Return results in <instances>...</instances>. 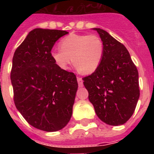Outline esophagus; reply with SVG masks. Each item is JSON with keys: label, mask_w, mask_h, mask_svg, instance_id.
<instances>
[{"label": "esophagus", "mask_w": 154, "mask_h": 154, "mask_svg": "<svg viewBox=\"0 0 154 154\" xmlns=\"http://www.w3.org/2000/svg\"><path fill=\"white\" fill-rule=\"evenodd\" d=\"M77 82H78V86L79 87L83 86V81H82V77H77Z\"/></svg>", "instance_id": "obj_1"}]
</instances>
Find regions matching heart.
<instances>
[{
    "label": "heart",
    "instance_id": "1",
    "mask_svg": "<svg viewBox=\"0 0 154 154\" xmlns=\"http://www.w3.org/2000/svg\"><path fill=\"white\" fill-rule=\"evenodd\" d=\"M60 50H53L52 59L63 70L72 63L82 74H91L101 65L104 57V44L97 35L71 33L60 42Z\"/></svg>",
    "mask_w": 154,
    "mask_h": 154
}]
</instances>
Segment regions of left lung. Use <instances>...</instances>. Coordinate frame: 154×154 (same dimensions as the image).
<instances>
[{
  "label": "left lung",
  "instance_id": "1",
  "mask_svg": "<svg viewBox=\"0 0 154 154\" xmlns=\"http://www.w3.org/2000/svg\"><path fill=\"white\" fill-rule=\"evenodd\" d=\"M104 44L98 69L83 78L97 117L109 125L125 124L140 96L138 72L125 47L105 30L94 28Z\"/></svg>",
  "mask_w": 154,
  "mask_h": 154
}]
</instances>
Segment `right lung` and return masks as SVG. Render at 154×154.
<instances>
[{"mask_svg": "<svg viewBox=\"0 0 154 154\" xmlns=\"http://www.w3.org/2000/svg\"><path fill=\"white\" fill-rule=\"evenodd\" d=\"M68 33L35 29L13 55L10 78L16 107L29 124L43 131H58L72 117L77 77L60 69L51 57L55 42Z\"/></svg>", "mask_w": 154, "mask_h": 154, "instance_id": "right-lung-1", "label": "right lung"}]
</instances>
